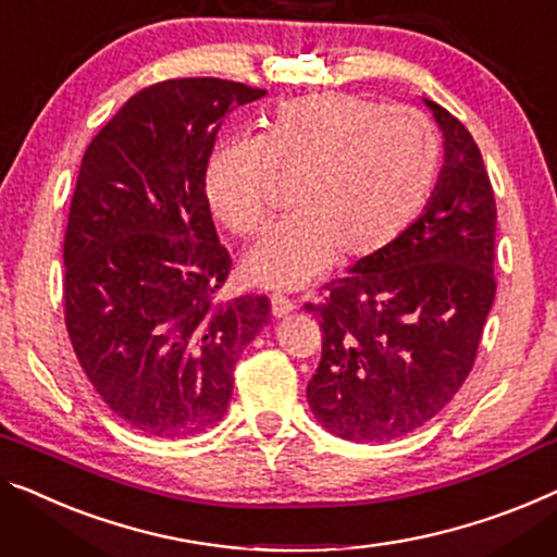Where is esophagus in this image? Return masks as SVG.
Returning a JSON list of instances; mask_svg holds the SVG:
<instances>
[{"mask_svg":"<svg viewBox=\"0 0 557 557\" xmlns=\"http://www.w3.org/2000/svg\"><path fill=\"white\" fill-rule=\"evenodd\" d=\"M270 305H272V318H287V314L295 310V302L287 300V297H282V295H272Z\"/></svg>","mask_w":557,"mask_h":557,"instance_id":"34e87169","label":"esophagus"}]
</instances>
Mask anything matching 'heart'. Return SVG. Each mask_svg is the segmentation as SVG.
<instances>
[{
  "mask_svg": "<svg viewBox=\"0 0 557 557\" xmlns=\"http://www.w3.org/2000/svg\"><path fill=\"white\" fill-rule=\"evenodd\" d=\"M437 170L440 139L420 114L327 92L282 104L260 137L225 139L207 162L205 193L222 225L250 235L268 220L275 174L297 180V214L243 257L252 285L297 289L337 255L362 262L385 252L422 212Z\"/></svg>",
  "mask_w": 557,
  "mask_h": 557,
  "instance_id": "b5f03b06",
  "label": "heart"
}]
</instances>
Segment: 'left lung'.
Listing matches in <instances>:
<instances>
[{
	"label": "left lung",
	"mask_w": 557,
	"mask_h": 557,
	"mask_svg": "<svg viewBox=\"0 0 557 557\" xmlns=\"http://www.w3.org/2000/svg\"><path fill=\"white\" fill-rule=\"evenodd\" d=\"M443 132L445 162L425 210L370 260L307 302L322 358L307 385L327 433L385 443L412 433L458 393L495 300V195L460 120L422 99Z\"/></svg>",
	"instance_id": "obj_1"
}]
</instances>
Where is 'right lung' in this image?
<instances>
[{
    "instance_id": "right-lung-1",
    "label": "right lung",
    "mask_w": 557,
    "mask_h": 557,
    "mask_svg": "<svg viewBox=\"0 0 557 557\" xmlns=\"http://www.w3.org/2000/svg\"><path fill=\"white\" fill-rule=\"evenodd\" d=\"M264 95L214 77L160 82L129 97L82 157L64 322L89 383L139 433L218 425L239 355L270 320L264 295L214 297L232 260L205 193L222 122Z\"/></svg>"
}]
</instances>
